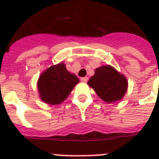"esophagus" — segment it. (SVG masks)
<instances>
[{
  "instance_id": "1",
  "label": "esophagus",
  "mask_w": 159,
  "mask_h": 159,
  "mask_svg": "<svg viewBox=\"0 0 159 159\" xmlns=\"http://www.w3.org/2000/svg\"><path fill=\"white\" fill-rule=\"evenodd\" d=\"M81 81L83 82H87L88 81V77H81Z\"/></svg>"
}]
</instances>
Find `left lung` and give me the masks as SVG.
<instances>
[{
    "label": "left lung",
    "mask_w": 159,
    "mask_h": 159,
    "mask_svg": "<svg viewBox=\"0 0 159 159\" xmlns=\"http://www.w3.org/2000/svg\"><path fill=\"white\" fill-rule=\"evenodd\" d=\"M87 83L101 99L108 103L122 99L128 87L125 77L109 65L97 68Z\"/></svg>",
    "instance_id": "left-lung-1"
}]
</instances>
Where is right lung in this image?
<instances>
[{"label": "right lung", "mask_w": 159, "mask_h": 159, "mask_svg": "<svg viewBox=\"0 0 159 159\" xmlns=\"http://www.w3.org/2000/svg\"><path fill=\"white\" fill-rule=\"evenodd\" d=\"M79 82L74 74L70 73L63 63L48 67L38 81L41 99L50 105H57L64 101L72 88Z\"/></svg>", "instance_id": "right-lung-1"}]
</instances>
